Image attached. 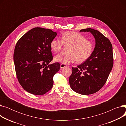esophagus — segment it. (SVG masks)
<instances>
[{"label":"esophagus","mask_w":126,"mask_h":126,"mask_svg":"<svg viewBox=\"0 0 126 126\" xmlns=\"http://www.w3.org/2000/svg\"><path fill=\"white\" fill-rule=\"evenodd\" d=\"M67 66H67L66 64H65L62 63V64H61V65H60V67H61V68H64L66 67Z\"/></svg>","instance_id":"34e87169"}]
</instances>
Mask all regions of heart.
Listing matches in <instances>:
<instances>
[{
    "label": "heart",
    "instance_id": "heart-1",
    "mask_svg": "<svg viewBox=\"0 0 126 126\" xmlns=\"http://www.w3.org/2000/svg\"><path fill=\"white\" fill-rule=\"evenodd\" d=\"M61 39H52L50 43L51 50L59 53L62 49L63 44L69 45L68 53L59 54L55 57V60L63 64L73 63L77 61L82 63L91 57L94 48L93 41L87 40L81 33L76 32H66L62 34Z\"/></svg>",
    "mask_w": 126,
    "mask_h": 126
}]
</instances>
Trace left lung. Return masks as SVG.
I'll return each mask as SVG.
<instances>
[{
	"mask_svg": "<svg viewBox=\"0 0 126 126\" xmlns=\"http://www.w3.org/2000/svg\"><path fill=\"white\" fill-rule=\"evenodd\" d=\"M80 32H89L95 39V47L91 57L77 67H72L69 79L71 89L83 95L100 90L107 81L113 65L112 45L100 32L91 28Z\"/></svg>",
	"mask_w": 126,
	"mask_h": 126,
	"instance_id": "8db88e82",
	"label": "left lung"
}]
</instances>
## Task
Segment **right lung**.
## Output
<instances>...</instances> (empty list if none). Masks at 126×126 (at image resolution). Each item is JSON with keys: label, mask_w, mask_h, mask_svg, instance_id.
Masks as SVG:
<instances>
[{"label": "right lung", "mask_w": 126, "mask_h": 126, "mask_svg": "<svg viewBox=\"0 0 126 126\" xmlns=\"http://www.w3.org/2000/svg\"><path fill=\"white\" fill-rule=\"evenodd\" d=\"M56 32L41 28L32 29L17 41L14 52L16 74L22 88L30 94L43 95L52 87L53 78L60 64L49 63L53 56L50 43Z\"/></svg>", "instance_id": "obj_1"}]
</instances>
